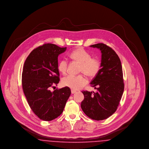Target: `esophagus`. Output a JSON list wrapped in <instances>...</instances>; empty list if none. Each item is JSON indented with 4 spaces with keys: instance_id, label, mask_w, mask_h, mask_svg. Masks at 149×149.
Wrapping results in <instances>:
<instances>
[{
    "instance_id": "1",
    "label": "esophagus",
    "mask_w": 149,
    "mask_h": 149,
    "mask_svg": "<svg viewBox=\"0 0 149 149\" xmlns=\"http://www.w3.org/2000/svg\"><path fill=\"white\" fill-rule=\"evenodd\" d=\"M71 92L72 94H74V93H75L77 92V91H74V90H73V89H71Z\"/></svg>"
}]
</instances>
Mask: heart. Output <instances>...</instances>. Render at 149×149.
<instances>
[{
	"instance_id": "heart-1",
	"label": "heart",
	"mask_w": 149,
	"mask_h": 149,
	"mask_svg": "<svg viewBox=\"0 0 149 149\" xmlns=\"http://www.w3.org/2000/svg\"><path fill=\"white\" fill-rule=\"evenodd\" d=\"M70 58L80 64V71L89 77H94L99 72L101 63L98 58L92 57L91 55L83 49H78L72 51ZM68 62L66 59L61 60L58 64V69L62 74H65L67 71ZM87 79L83 75H69L63 79L64 86L70 88L73 90L82 88L87 84Z\"/></svg>"
}]
</instances>
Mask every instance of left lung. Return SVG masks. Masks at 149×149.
<instances>
[{"label":"left lung","mask_w":149,"mask_h":149,"mask_svg":"<svg viewBox=\"0 0 149 149\" xmlns=\"http://www.w3.org/2000/svg\"><path fill=\"white\" fill-rule=\"evenodd\" d=\"M101 51V68L91 83L97 92L83 91L81 108L94 120L108 118L116 111L124 91L120 59L112 48L100 43L90 46Z\"/></svg>","instance_id":"left-lung-1"}]
</instances>
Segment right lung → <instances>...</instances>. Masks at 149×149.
I'll return each instance as SVG.
<instances>
[{"instance_id": "right-lung-1", "label": "right lung", "mask_w": 149, "mask_h": 149, "mask_svg": "<svg viewBox=\"0 0 149 149\" xmlns=\"http://www.w3.org/2000/svg\"><path fill=\"white\" fill-rule=\"evenodd\" d=\"M66 50V47L45 43L33 50L24 64L22 75L23 92L33 113L43 120L50 121L58 117L71 94L68 86L50 91L60 81L58 56Z\"/></svg>"}]
</instances>
